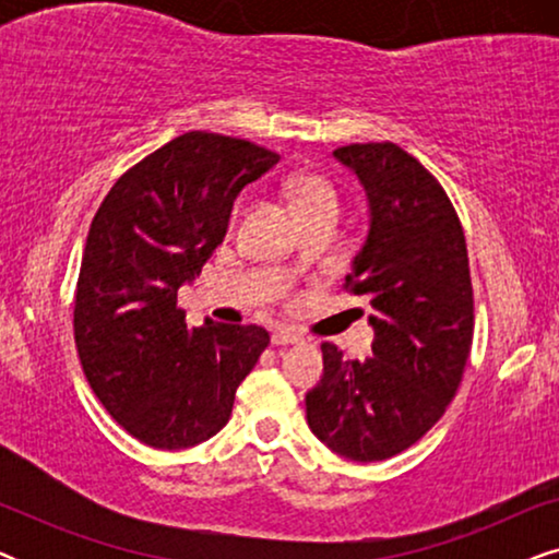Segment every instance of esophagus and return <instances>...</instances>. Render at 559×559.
I'll return each mask as SVG.
<instances>
[{"label": "esophagus", "instance_id": "obj_1", "mask_svg": "<svg viewBox=\"0 0 559 559\" xmlns=\"http://www.w3.org/2000/svg\"><path fill=\"white\" fill-rule=\"evenodd\" d=\"M272 343L274 346H293V343H302V335L293 328H274Z\"/></svg>", "mask_w": 559, "mask_h": 559}]
</instances>
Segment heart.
<instances>
[{
    "instance_id": "obj_1",
    "label": "heart",
    "mask_w": 559,
    "mask_h": 559,
    "mask_svg": "<svg viewBox=\"0 0 559 559\" xmlns=\"http://www.w3.org/2000/svg\"><path fill=\"white\" fill-rule=\"evenodd\" d=\"M287 195L293 201L297 216H305V213H312L318 209H338V193H335L333 182L323 178V175L316 173H300L293 175L287 180Z\"/></svg>"
}]
</instances>
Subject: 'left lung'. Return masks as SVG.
Instances as JSON below:
<instances>
[{"label":"left lung","mask_w":559,"mask_h":559,"mask_svg":"<svg viewBox=\"0 0 559 559\" xmlns=\"http://www.w3.org/2000/svg\"><path fill=\"white\" fill-rule=\"evenodd\" d=\"M333 155L361 178L371 228L343 289L371 302L373 356L323 343L325 373L305 396L310 430L350 461H386L445 415L473 343V285L461 218L438 178L394 142Z\"/></svg>","instance_id":"8db88e82"}]
</instances>
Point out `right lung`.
Instances as JSON below:
<instances>
[{
  "label": "right lung",
  "mask_w": 559,
  "mask_h": 559,
  "mask_svg": "<svg viewBox=\"0 0 559 559\" xmlns=\"http://www.w3.org/2000/svg\"><path fill=\"white\" fill-rule=\"evenodd\" d=\"M280 163L249 140L186 132L129 167L91 221L73 338L91 389L144 445L190 448L228 423L270 333L188 328L178 289L224 241L234 198Z\"/></svg>",
  "instance_id": "add662e5"
}]
</instances>
